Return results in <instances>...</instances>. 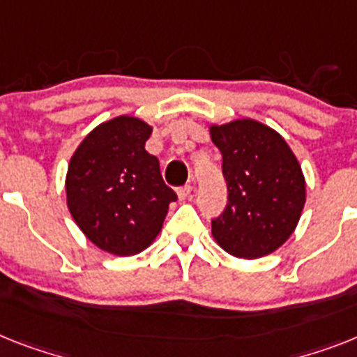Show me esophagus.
<instances>
[{"label": "esophagus", "instance_id": "34e87169", "mask_svg": "<svg viewBox=\"0 0 357 357\" xmlns=\"http://www.w3.org/2000/svg\"><path fill=\"white\" fill-rule=\"evenodd\" d=\"M190 194H192V187H190V185H183V187L178 188V197L181 199V202H183V199H187Z\"/></svg>", "mask_w": 357, "mask_h": 357}]
</instances>
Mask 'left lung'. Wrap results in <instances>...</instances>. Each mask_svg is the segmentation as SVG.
Wrapping results in <instances>:
<instances>
[{"instance_id": "8db88e82", "label": "left lung", "mask_w": 357, "mask_h": 357, "mask_svg": "<svg viewBox=\"0 0 357 357\" xmlns=\"http://www.w3.org/2000/svg\"><path fill=\"white\" fill-rule=\"evenodd\" d=\"M223 155L227 206L212 220V236L232 256L256 259L294 232L305 205V178L280 134L254 119L211 127Z\"/></svg>"}]
</instances>
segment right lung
Wrapping results in <instances>:
<instances>
[{"mask_svg": "<svg viewBox=\"0 0 357 357\" xmlns=\"http://www.w3.org/2000/svg\"><path fill=\"white\" fill-rule=\"evenodd\" d=\"M152 128L119 116L101 123L77 146L67 172V205L83 234L116 256H132L154 241L169 205L178 199L145 151Z\"/></svg>", "mask_w": 357, "mask_h": 357, "instance_id": "1", "label": "right lung"}]
</instances>
